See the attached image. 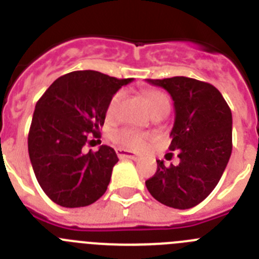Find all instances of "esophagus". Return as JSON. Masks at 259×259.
Instances as JSON below:
<instances>
[{
  "label": "esophagus",
  "instance_id": "obj_1",
  "mask_svg": "<svg viewBox=\"0 0 259 259\" xmlns=\"http://www.w3.org/2000/svg\"><path fill=\"white\" fill-rule=\"evenodd\" d=\"M116 154H118L119 158H130V159H134V161H137V159H139V157H137L135 153L130 152V150L116 149Z\"/></svg>",
  "mask_w": 259,
  "mask_h": 259
}]
</instances>
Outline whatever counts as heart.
<instances>
[{
	"mask_svg": "<svg viewBox=\"0 0 259 259\" xmlns=\"http://www.w3.org/2000/svg\"><path fill=\"white\" fill-rule=\"evenodd\" d=\"M123 97V92H116L115 95L111 97L107 106L106 114L107 118H113L116 113L118 105ZM146 100L149 104L150 109L155 110L157 107L162 106V105H170L168 104V98L164 93L159 92V91H148L146 92ZM149 136L141 131H137L135 128H120L116 130L111 134V140L116 144V145L122 146V148H127V149L132 150H140L145 146L146 141H148Z\"/></svg>",
	"mask_w": 259,
	"mask_h": 259,
	"instance_id": "1",
	"label": "heart"
}]
</instances>
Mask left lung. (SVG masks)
I'll list each match as a JSON object with an SVG mask.
<instances>
[{"instance_id": "obj_1", "label": "left lung", "mask_w": 259, "mask_h": 259, "mask_svg": "<svg viewBox=\"0 0 259 259\" xmlns=\"http://www.w3.org/2000/svg\"><path fill=\"white\" fill-rule=\"evenodd\" d=\"M170 93L175 109L170 150L179 164L157 161V172L145 182L153 197L174 209H191L212 192L232 152V114L214 85L185 76L146 79Z\"/></svg>"}]
</instances>
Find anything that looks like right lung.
I'll return each mask as SVG.
<instances>
[{
	"mask_svg": "<svg viewBox=\"0 0 259 259\" xmlns=\"http://www.w3.org/2000/svg\"><path fill=\"white\" fill-rule=\"evenodd\" d=\"M131 81L98 71H74L58 77L36 104L29 159L42 191L59 206H88L106 192L119 161L115 150L101 145L84 153L83 146L100 136L110 100Z\"/></svg>",
	"mask_w": 259,
	"mask_h": 259,
	"instance_id": "1",
	"label": "right lung"
}]
</instances>
